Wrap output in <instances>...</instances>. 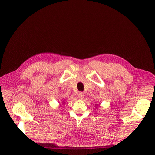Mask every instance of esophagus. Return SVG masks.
Wrapping results in <instances>:
<instances>
[{"instance_id":"1","label":"esophagus","mask_w":155,"mask_h":155,"mask_svg":"<svg viewBox=\"0 0 155 155\" xmlns=\"http://www.w3.org/2000/svg\"><path fill=\"white\" fill-rule=\"evenodd\" d=\"M84 95L82 92H79L78 94V97L80 99H84Z\"/></svg>"}]
</instances>
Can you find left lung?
I'll use <instances>...</instances> for the list:
<instances>
[{"instance_id":"left-lung-1","label":"left lung","mask_w":155,"mask_h":155,"mask_svg":"<svg viewBox=\"0 0 155 155\" xmlns=\"http://www.w3.org/2000/svg\"><path fill=\"white\" fill-rule=\"evenodd\" d=\"M95 105H96V108H97V107H98V106H99V104H97V105L95 104Z\"/></svg>"}]
</instances>
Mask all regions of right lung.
Returning a JSON list of instances; mask_svg holds the SVG:
<instances>
[{
    "label": "right lung",
    "instance_id": "1",
    "mask_svg": "<svg viewBox=\"0 0 155 155\" xmlns=\"http://www.w3.org/2000/svg\"><path fill=\"white\" fill-rule=\"evenodd\" d=\"M64 104H65V101H63V103H62V104H60V106H61V104L63 105Z\"/></svg>",
    "mask_w": 155,
    "mask_h": 155
}]
</instances>
